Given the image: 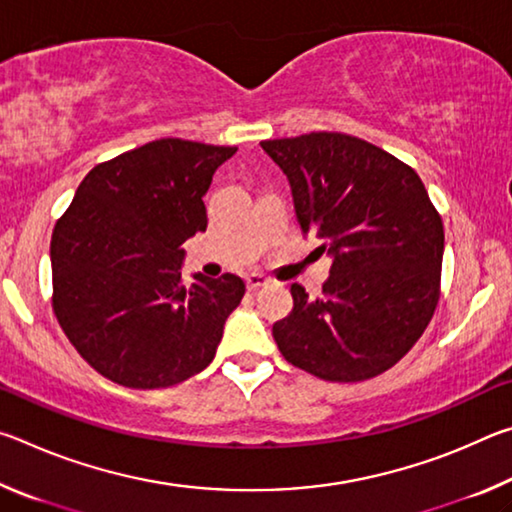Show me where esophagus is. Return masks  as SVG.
Segmentation results:
<instances>
[{"label":"esophagus","mask_w":512,"mask_h":512,"mask_svg":"<svg viewBox=\"0 0 512 512\" xmlns=\"http://www.w3.org/2000/svg\"><path fill=\"white\" fill-rule=\"evenodd\" d=\"M264 284H268V277L262 275V273H250L246 277V287L248 291H257L259 287H264Z\"/></svg>","instance_id":"1"}]
</instances>
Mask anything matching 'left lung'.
<instances>
[{"label":"left lung","instance_id":"1","mask_svg":"<svg viewBox=\"0 0 512 512\" xmlns=\"http://www.w3.org/2000/svg\"><path fill=\"white\" fill-rule=\"evenodd\" d=\"M287 173L300 230L332 257L323 296L291 284L273 339L293 366L325 381H366L420 339L440 298L443 219L409 164L345 133L266 140Z\"/></svg>","mask_w":512,"mask_h":512}]
</instances>
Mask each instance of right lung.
Returning a JSON list of instances; mask_svg holds the SVG:
<instances>
[{
    "label": "right lung",
    "instance_id": "1",
    "mask_svg": "<svg viewBox=\"0 0 512 512\" xmlns=\"http://www.w3.org/2000/svg\"><path fill=\"white\" fill-rule=\"evenodd\" d=\"M237 146L164 137L94 167L51 235L54 314L90 366L128 388H164L210 366L244 298L241 277L180 264L207 228L203 196Z\"/></svg>",
    "mask_w": 512,
    "mask_h": 512
}]
</instances>
